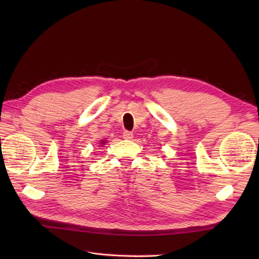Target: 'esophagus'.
<instances>
[{
    "label": "esophagus",
    "instance_id": "1",
    "mask_svg": "<svg viewBox=\"0 0 259 259\" xmlns=\"http://www.w3.org/2000/svg\"><path fill=\"white\" fill-rule=\"evenodd\" d=\"M123 138L126 140H131L134 138V134L130 133V131H124L123 133Z\"/></svg>",
    "mask_w": 259,
    "mask_h": 259
}]
</instances>
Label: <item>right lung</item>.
I'll use <instances>...</instances> for the list:
<instances>
[{"label": "right lung", "mask_w": 259, "mask_h": 259, "mask_svg": "<svg viewBox=\"0 0 259 259\" xmlns=\"http://www.w3.org/2000/svg\"><path fill=\"white\" fill-rule=\"evenodd\" d=\"M101 144H102V145H103V144H106V141H104V140H102V141H101Z\"/></svg>", "instance_id": "obj_1"}]
</instances>
